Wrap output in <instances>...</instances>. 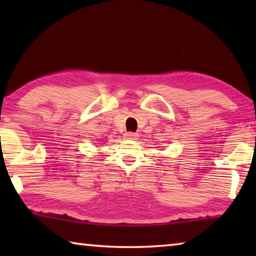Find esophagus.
Listing matches in <instances>:
<instances>
[{
    "instance_id": "34e87169",
    "label": "esophagus",
    "mask_w": 256,
    "mask_h": 256,
    "mask_svg": "<svg viewBox=\"0 0 256 256\" xmlns=\"http://www.w3.org/2000/svg\"><path fill=\"white\" fill-rule=\"evenodd\" d=\"M125 138H128V140H136V138L138 136V133H134V132H126L124 134Z\"/></svg>"
}]
</instances>
